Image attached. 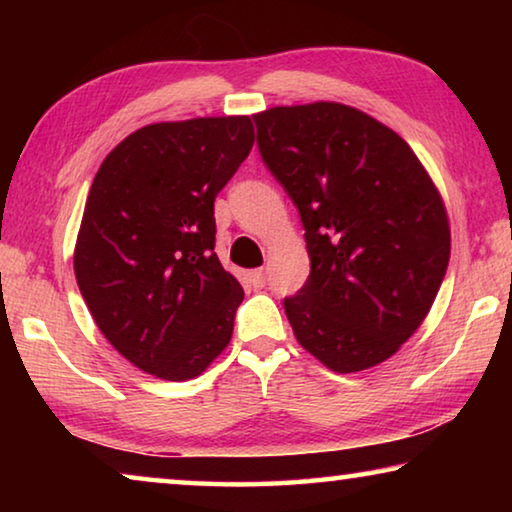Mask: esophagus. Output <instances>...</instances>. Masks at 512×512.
Masks as SVG:
<instances>
[{"label":"esophagus","instance_id":"34e87169","mask_svg":"<svg viewBox=\"0 0 512 512\" xmlns=\"http://www.w3.org/2000/svg\"><path fill=\"white\" fill-rule=\"evenodd\" d=\"M250 282H253V287H257V289H262L264 284H266V271L264 268H255V271H250Z\"/></svg>","mask_w":512,"mask_h":512}]
</instances>
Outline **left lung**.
<instances>
[{"label":"left lung","mask_w":512,"mask_h":512,"mask_svg":"<svg viewBox=\"0 0 512 512\" xmlns=\"http://www.w3.org/2000/svg\"><path fill=\"white\" fill-rule=\"evenodd\" d=\"M266 169L298 207L311 271L284 311L334 372L386 361L420 327L449 264L445 205L411 146L343 103L253 117Z\"/></svg>","instance_id":"left-lung-1"}]
</instances>
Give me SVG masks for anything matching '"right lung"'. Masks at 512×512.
<instances>
[{
  "label": "right lung",
  "instance_id": "add662e5",
  "mask_svg": "<svg viewBox=\"0 0 512 512\" xmlns=\"http://www.w3.org/2000/svg\"><path fill=\"white\" fill-rule=\"evenodd\" d=\"M253 135L250 117L151 124L92 180L76 282L101 334L149 375L192 379L232 339L244 289L214 253V201Z\"/></svg>",
  "mask_w": 512,
  "mask_h": 512
}]
</instances>
